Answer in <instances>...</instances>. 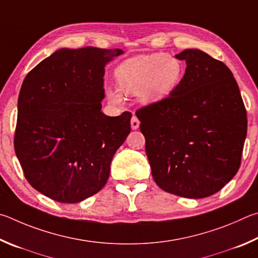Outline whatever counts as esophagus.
<instances>
[{
  "mask_svg": "<svg viewBox=\"0 0 258 258\" xmlns=\"http://www.w3.org/2000/svg\"><path fill=\"white\" fill-rule=\"evenodd\" d=\"M130 123H132V129L133 130H137L139 128V124H141V122H139L137 116L134 115L132 117V121H130Z\"/></svg>",
  "mask_w": 258,
  "mask_h": 258,
  "instance_id": "1",
  "label": "esophagus"
}]
</instances>
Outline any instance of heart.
Returning <instances> with one entry per match:
<instances>
[{
  "label": "heart",
  "mask_w": 258,
  "mask_h": 258,
  "mask_svg": "<svg viewBox=\"0 0 258 258\" xmlns=\"http://www.w3.org/2000/svg\"><path fill=\"white\" fill-rule=\"evenodd\" d=\"M182 75L180 62L165 54H147L126 60L116 68V87H106L105 94L113 103L122 101L121 92L136 95L143 104H154L172 92Z\"/></svg>",
  "instance_id": "heart-1"
}]
</instances>
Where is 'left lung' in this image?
<instances>
[{
    "instance_id": "1",
    "label": "left lung",
    "mask_w": 258,
    "mask_h": 258,
    "mask_svg": "<svg viewBox=\"0 0 258 258\" xmlns=\"http://www.w3.org/2000/svg\"><path fill=\"white\" fill-rule=\"evenodd\" d=\"M186 61L170 96L136 112L146 139L152 175L162 190L205 198L238 172L247 114L232 72L197 48L175 55Z\"/></svg>"
}]
</instances>
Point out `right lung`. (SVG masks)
<instances>
[{
  "mask_svg": "<svg viewBox=\"0 0 258 258\" xmlns=\"http://www.w3.org/2000/svg\"><path fill=\"white\" fill-rule=\"evenodd\" d=\"M120 48H60L38 63L18 97L15 151L36 190L79 203L105 186L132 113L102 112L105 66Z\"/></svg>",
  "mask_w": 258,
  "mask_h": 258,
  "instance_id": "obj_1",
  "label": "right lung"
}]
</instances>
